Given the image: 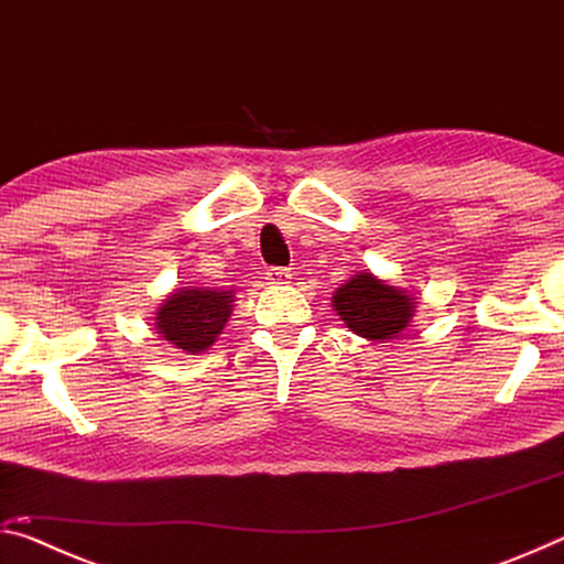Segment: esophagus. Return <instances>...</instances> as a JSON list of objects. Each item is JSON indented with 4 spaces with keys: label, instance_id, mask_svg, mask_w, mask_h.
I'll return each mask as SVG.
<instances>
[{
    "label": "esophagus",
    "instance_id": "obj_1",
    "mask_svg": "<svg viewBox=\"0 0 564 564\" xmlns=\"http://www.w3.org/2000/svg\"><path fill=\"white\" fill-rule=\"evenodd\" d=\"M291 269H279V265H273V269L265 271V281L269 283H291Z\"/></svg>",
    "mask_w": 564,
    "mask_h": 564
}]
</instances>
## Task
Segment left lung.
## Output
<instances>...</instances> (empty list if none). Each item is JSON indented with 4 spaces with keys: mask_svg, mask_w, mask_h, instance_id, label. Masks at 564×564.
<instances>
[{
    "mask_svg": "<svg viewBox=\"0 0 564 564\" xmlns=\"http://www.w3.org/2000/svg\"><path fill=\"white\" fill-rule=\"evenodd\" d=\"M333 308L358 336L388 340L408 328L415 299H410L403 289L376 279L373 273H358L333 293Z\"/></svg>",
    "mask_w": 564,
    "mask_h": 564,
    "instance_id": "1",
    "label": "left lung"
}]
</instances>
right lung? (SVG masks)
Returning <instances> with one entry per match:
<instances>
[{"label": "right lung", "mask_w": 564, "mask_h": 564, "mask_svg": "<svg viewBox=\"0 0 564 564\" xmlns=\"http://www.w3.org/2000/svg\"><path fill=\"white\" fill-rule=\"evenodd\" d=\"M234 291L178 289L156 311V333L188 356L208 350L231 316Z\"/></svg>", "instance_id": "add662e5"}]
</instances>
